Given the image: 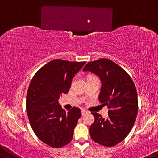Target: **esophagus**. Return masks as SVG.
<instances>
[{
  "label": "esophagus",
  "instance_id": "esophagus-1",
  "mask_svg": "<svg viewBox=\"0 0 158 158\" xmlns=\"http://www.w3.org/2000/svg\"><path fill=\"white\" fill-rule=\"evenodd\" d=\"M89 113V112L87 111V110H84V109H82L81 110V114H82V115H85V114H88Z\"/></svg>",
  "mask_w": 158,
  "mask_h": 158
}]
</instances>
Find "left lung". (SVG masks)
<instances>
[{
	"label": "left lung",
	"instance_id": "8db88e82",
	"mask_svg": "<svg viewBox=\"0 0 158 158\" xmlns=\"http://www.w3.org/2000/svg\"><path fill=\"white\" fill-rule=\"evenodd\" d=\"M83 71H90L101 80L99 101L109 108L108 117L92 112L94 122L89 129L93 141L101 146L112 147L126 138L136 122L138 96L129 74L110 60L101 58L90 62Z\"/></svg>",
	"mask_w": 158,
	"mask_h": 158
}]
</instances>
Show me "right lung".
<instances>
[{"mask_svg":"<svg viewBox=\"0 0 158 158\" xmlns=\"http://www.w3.org/2000/svg\"><path fill=\"white\" fill-rule=\"evenodd\" d=\"M85 63L53 60L37 71L29 84L26 101L29 123L36 136L52 148L66 146L73 138L81 110L74 107L66 112L58 99L68 93L72 79Z\"/></svg>","mask_w":158,"mask_h":158,"instance_id":"obj_1","label":"right lung"}]
</instances>
